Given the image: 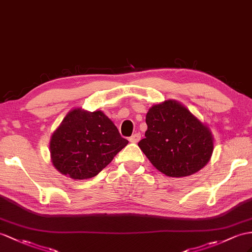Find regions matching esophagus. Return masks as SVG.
I'll list each match as a JSON object with an SVG mask.
<instances>
[{
    "label": "esophagus",
    "instance_id": "34e87169",
    "mask_svg": "<svg viewBox=\"0 0 252 252\" xmlns=\"http://www.w3.org/2000/svg\"><path fill=\"white\" fill-rule=\"evenodd\" d=\"M140 137H141L140 133H135V134H133V135H132L131 137H128V140H130L131 143H138L139 139H140Z\"/></svg>",
    "mask_w": 252,
    "mask_h": 252
}]
</instances>
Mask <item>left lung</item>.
Instances as JSON below:
<instances>
[{
	"mask_svg": "<svg viewBox=\"0 0 252 252\" xmlns=\"http://www.w3.org/2000/svg\"><path fill=\"white\" fill-rule=\"evenodd\" d=\"M146 124L148 130L138 146L166 176H190L210 160L213 138L209 128L178 102L167 100L152 106Z\"/></svg>",
	"mask_w": 252,
	"mask_h": 252,
	"instance_id": "1",
	"label": "left lung"
}]
</instances>
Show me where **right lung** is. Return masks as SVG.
<instances>
[{
  "mask_svg": "<svg viewBox=\"0 0 252 252\" xmlns=\"http://www.w3.org/2000/svg\"><path fill=\"white\" fill-rule=\"evenodd\" d=\"M127 143L101 111L88 113L75 108L53 133L50 151L57 170L84 180L98 175Z\"/></svg>",
  "mask_w": 252,
  "mask_h": 252,
  "instance_id": "right-lung-1",
  "label": "right lung"
}]
</instances>
